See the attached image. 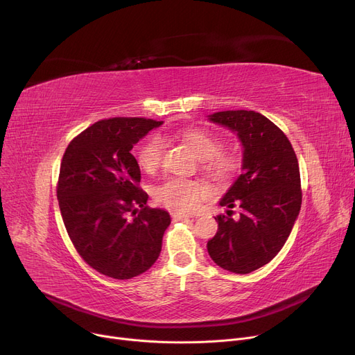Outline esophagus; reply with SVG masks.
<instances>
[{
  "label": "esophagus",
  "mask_w": 355,
  "mask_h": 355,
  "mask_svg": "<svg viewBox=\"0 0 355 355\" xmlns=\"http://www.w3.org/2000/svg\"><path fill=\"white\" fill-rule=\"evenodd\" d=\"M190 217H193V214H190V213H178V211H173V213H171L173 221H180V220L190 218Z\"/></svg>",
  "instance_id": "obj_1"
}]
</instances>
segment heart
<instances>
[{"mask_svg": "<svg viewBox=\"0 0 355 355\" xmlns=\"http://www.w3.org/2000/svg\"><path fill=\"white\" fill-rule=\"evenodd\" d=\"M182 141L189 145L193 154L202 161V171L216 181L230 180L240 165V155L233 148H220V141L211 132L201 128H187L180 132ZM162 139L153 137L138 149V165L148 174L157 171L162 158ZM207 190L194 180L170 178L159 184L154 191V198L161 206L174 211H191Z\"/></svg>", "mask_w": 355, "mask_h": 355, "instance_id": "heart-1", "label": "heart"}]
</instances>
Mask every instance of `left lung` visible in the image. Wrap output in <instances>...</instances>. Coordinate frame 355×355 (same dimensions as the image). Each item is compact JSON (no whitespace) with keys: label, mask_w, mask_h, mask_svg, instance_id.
Masks as SVG:
<instances>
[{"label":"left lung","mask_w":355,"mask_h":355,"mask_svg":"<svg viewBox=\"0 0 355 355\" xmlns=\"http://www.w3.org/2000/svg\"><path fill=\"white\" fill-rule=\"evenodd\" d=\"M210 121L234 130L243 145V166L220 206L218 230L207 250L214 263L245 275L265 266L288 240L302 202L297 158L288 137L254 110H225ZM237 205L241 213L232 218Z\"/></svg>","instance_id":"left-lung-1"}]
</instances>
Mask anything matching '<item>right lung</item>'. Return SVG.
I'll list each match as a JSON object with an SVG mask.
<instances>
[{"instance_id":"1","label":"right lung","mask_w":355,"mask_h":355,"mask_svg":"<svg viewBox=\"0 0 355 355\" xmlns=\"http://www.w3.org/2000/svg\"><path fill=\"white\" fill-rule=\"evenodd\" d=\"M161 121L109 118L67 145L58 181L64 227L85 262L114 279L135 277L159 256L170 214L146 204L134 145Z\"/></svg>"}]
</instances>
